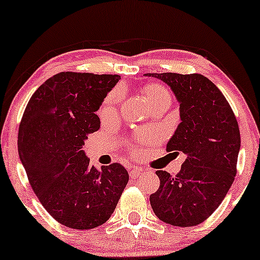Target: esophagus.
I'll return each instance as SVG.
<instances>
[{"label": "esophagus", "instance_id": "esophagus-1", "mask_svg": "<svg viewBox=\"0 0 260 260\" xmlns=\"http://www.w3.org/2000/svg\"><path fill=\"white\" fill-rule=\"evenodd\" d=\"M140 172H141V169L139 168V167H131V169H129V176L136 177V176L139 175Z\"/></svg>", "mask_w": 260, "mask_h": 260}]
</instances>
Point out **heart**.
<instances>
[{"instance_id": "obj_1", "label": "heart", "mask_w": 260, "mask_h": 260, "mask_svg": "<svg viewBox=\"0 0 260 260\" xmlns=\"http://www.w3.org/2000/svg\"><path fill=\"white\" fill-rule=\"evenodd\" d=\"M145 96H146V101L149 103L150 108L156 106V104L159 103H168L170 104V94L169 91L167 90L166 87L162 86L159 84H150L145 87ZM121 98V93L119 90H115L113 92H110L108 94L106 100H104L103 104H102L100 114L106 116V115L113 114L115 110H116L117 104H119ZM152 140V138L150 136H141L139 138L140 144H147Z\"/></svg>"}]
</instances>
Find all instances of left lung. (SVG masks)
Masks as SVG:
<instances>
[{
  "mask_svg": "<svg viewBox=\"0 0 260 260\" xmlns=\"http://www.w3.org/2000/svg\"><path fill=\"white\" fill-rule=\"evenodd\" d=\"M172 88L180 103V122L167 151L187 158L172 176L157 170L159 188L150 196L154 215L175 226H193L218 208L233 185L240 151V129L228 101L202 74L147 73Z\"/></svg>",
  "mask_w": 260,
  "mask_h": 260,
  "instance_id": "left-lung-1",
  "label": "left lung"
}]
</instances>
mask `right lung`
Returning a JSON list of instances; mask_svg holds the SVG:
<instances>
[{"label":"right lung","instance_id":"right-lung-1","mask_svg":"<svg viewBox=\"0 0 260 260\" xmlns=\"http://www.w3.org/2000/svg\"><path fill=\"white\" fill-rule=\"evenodd\" d=\"M121 79L117 74L61 72L39 86L19 126V157L44 209L72 229L106 223L128 179L120 163L97 170L83 150L100 129L96 111Z\"/></svg>","mask_w":260,"mask_h":260}]
</instances>
